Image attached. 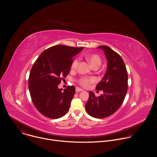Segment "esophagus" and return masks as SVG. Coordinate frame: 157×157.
<instances>
[{
    "mask_svg": "<svg viewBox=\"0 0 157 157\" xmlns=\"http://www.w3.org/2000/svg\"><path fill=\"white\" fill-rule=\"evenodd\" d=\"M83 91L82 89H81V88H79V87H76V92H81V91Z\"/></svg>",
    "mask_w": 157,
    "mask_h": 157,
    "instance_id": "obj_1",
    "label": "esophagus"
}]
</instances>
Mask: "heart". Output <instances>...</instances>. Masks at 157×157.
<instances>
[{
    "label": "heart",
    "instance_id": "obj_1",
    "mask_svg": "<svg viewBox=\"0 0 157 157\" xmlns=\"http://www.w3.org/2000/svg\"><path fill=\"white\" fill-rule=\"evenodd\" d=\"M85 59L90 64L93 68H97L101 64V58L100 56L96 53L87 54L84 56ZM79 61L78 58H75L71 64V68L76 70L78 68ZM96 82V79L93 77H82L78 80V83L82 87H87L89 84Z\"/></svg>",
    "mask_w": 157,
    "mask_h": 157
}]
</instances>
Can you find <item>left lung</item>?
Here are the masks:
<instances>
[{
    "instance_id": "8db88e82",
    "label": "left lung",
    "mask_w": 157,
    "mask_h": 157,
    "mask_svg": "<svg viewBox=\"0 0 157 157\" xmlns=\"http://www.w3.org/2000/svg\"><path fill=\"white\" fill-rule=\"evenodd\" d=\"M98 48L104 51L107 59L105 74L96 87V90H102L104 94L96 97L89 91L85 107L89 116L102 119L113 114L123 103L128 89V75L125 63L117 53L107 46Z\"/></svg>"
}]
</instances>
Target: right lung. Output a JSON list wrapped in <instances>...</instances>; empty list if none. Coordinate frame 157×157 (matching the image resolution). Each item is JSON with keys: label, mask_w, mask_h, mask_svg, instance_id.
Segmentation results:
<instances>
[{"label": "right lung", "mask_w": 157, "mask_h": 157, "mask_svg": "<svg viewBox=\"0 0 157 157\" xmlns=\"http://www.w3.org/2000/svg\"><path fill=\"white\" fill-rule=\"evenodd\" d=\"M83 48L55 45L43 51L34 63L29 88L35 107L44 116L55 119L68 113L75 87L69 86L62 91L58 86L69 74L74 56Z\"/></svg>", "instance_id": "1"}]
</instances>
